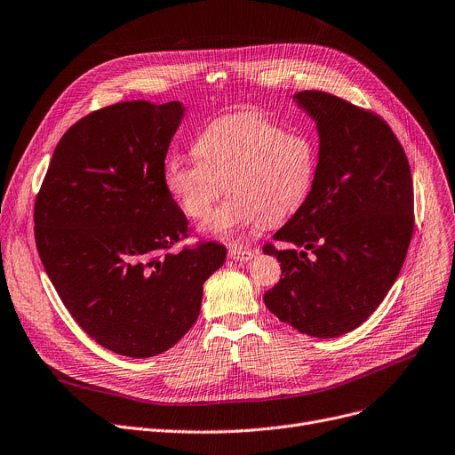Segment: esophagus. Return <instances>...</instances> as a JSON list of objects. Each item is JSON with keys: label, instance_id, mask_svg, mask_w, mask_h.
Segmentation results:
<instances>
[{"label": "esophagus", "instance_id": "esophagus-1", "mask_svg": "<svg viewBox=\"0 0 455 455\" xmlns=\"http://www.w3.org/2000/svg\"><path fill=\"white\" fill-rule=\"evenodd\" d=\"M258 254V251H251V249H243V247H230L228 249V258L237 259V261H249Z\"/></svg>", "mask_w": 455, "mask_h": 455}]
</instances>
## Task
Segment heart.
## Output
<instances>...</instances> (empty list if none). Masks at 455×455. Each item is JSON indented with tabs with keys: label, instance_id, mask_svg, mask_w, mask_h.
<instances>
[{
	"label": "heart",
	"instance_id": "1",
	"mask_svg": "<svg viewBox=\"0 0 455 455\" xmlns=\"http://www.w3.org/2000/svg\"><path fill=\"white\" fill-rule=\"evenodd\" d=\"M199 158L173 156L164 186L189 220H206L227 184L228 201L203 230L221 240L261 221L282 223L307 199L317 173V151L307 136L285 132L258 112L218 117L197 138Z\"/></svg>",
	"mask_w": 455,
	"mask_h": 455
}]
</instances>
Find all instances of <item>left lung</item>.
<instances>
[{"label": "left lung", "mask_w": 455, "mask_h": 455, "mask_svg": "<svg viewBox=\"0 0 455 455\" xmlns=\"http://www.w3.org/2000/svg\"><path fill=\"white\" fill-rule=\"evenodd\" d=\"M319 129L306 203L264 247L282 278L264 295L282 323L338 338L365 323L395 283L413 235V179L398 138L376 112L321 90L295 93Z\"/></svg>", "instance_id": "left-lung-1"}]
</instances>
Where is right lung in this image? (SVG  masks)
Here are the masks:
<instances>
[{
	"label": "right lung",
	"instance_id": "right-lung-1",
	"mask_svg": "<svg viewBox=\"0 0 455 455\" xmlns=\"http://www.w3.org/2000/svg\"><path fill=\"white\" fill-rule=\"evenodd\" d=\"M179 101H125L71 125L35 201V240L68 312L95 343L129 357L172 348L201 312L203 283L227 249L188 237L164 186Z\"/></svg>",
	"mask_w": 455,
	"mask_h": 455
}]
</instances>
